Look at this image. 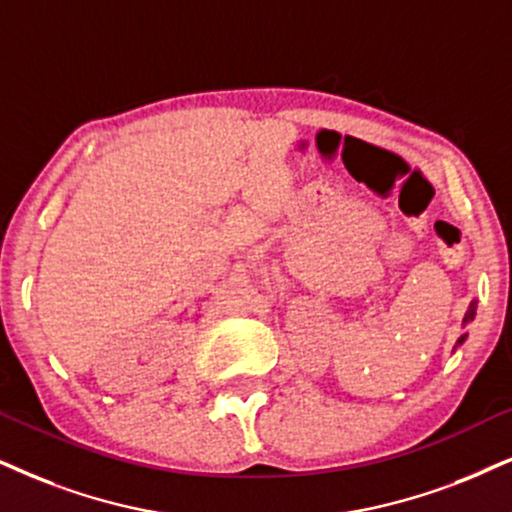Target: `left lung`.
<instances>
[{"mask_svg": "<svg viewBox=\"0 0 512 512\" xmlns=\"http://www.w3.org/2000/svg\"><path fill=\"white\" fill-rule=\"evenodd\" d=\"M475 314H477V302L472 300V302H470V307H468V312H465V319H463V323H470L472 319H475ZM465 338H468V333H463L461 338H458V345H463Z\"/></svg>", "mask_w": 512, "mask_h": 512, "instance_id": "1", "label": "left lung"}]
</instances>
